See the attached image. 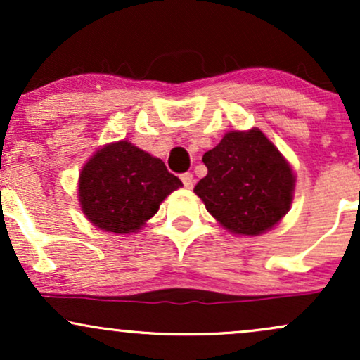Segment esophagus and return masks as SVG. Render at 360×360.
Listing matches in <instances>:
<instances>
[{
	"label": "esophagus",
	"instance_id": "esophagus-1",
	"mask_svg": "<svg viewBox=\"0 0 360 360\" xmlns=\"http://www.w3.org/2000/svg\"><path fill=\"white\" fill-rule=\"evenodd\" d=\"M181 181H183V184L186 188H193V183H194V177L191 172H184V174H181Z\"/></svg>",
	"mask_w": 360,
	"mask_h": 360
}]
</instances>
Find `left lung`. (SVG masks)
<instances>
[{"mask_svg": "<svg viewBox=\"0 0 360 360\" xmlns=\"http://www.w3.org/2000/svg\"><path fill=\"white\" fill-rule=\"evenodd\" d=\"M208 174L194 186L210 213L230 232L259 235L286 214L295 176L266 135L230 131L203 155Z\"/></svg>", "mask_w": 360, "mask_h": 360, "instance_id": "8db88e82", "label": "left lung"}]
</instances>
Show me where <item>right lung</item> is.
I'll use <instances>...</instances> for the list:
<instances>
[{"instance_id":"right-lung-1","label":"right lung","mask_w":360,"mask_h":360,"mask_svg":"<svg viewBox=\"0 0 360 360\" xmlns=\"http://www.w3.org/2000/svg\"><path fill=\"white\" fill-rule=\"evenodd\" d=\"M181 186L162 160L122 140L98 150L82 169L79 201L98 229L130 233L154 217L160 201Z\"/></svg>"}]
</instances>
